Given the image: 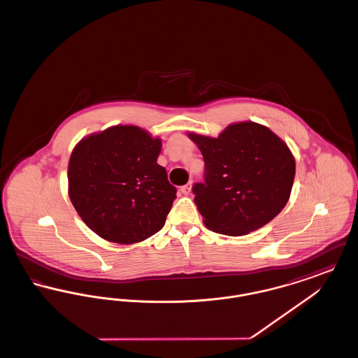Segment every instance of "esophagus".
Listing matches in <instances>:
<instances>
[{
	"label": "esophagus",
	"mask_w": 358,
	"mask_h": 358,
	"mask_svg": "<svg viewBox=\"0 0 358 358\" xmlns=\"http://www.w3.org/2000/svg\"><path fill=\"white\" fill-rule=\"evenodd\" d=\"M190 190H192V184H190V182H187V185L181 187V192H182L184 194H189Z\"/></svg>",
	"instance_id": "34e87169"
}]
</instances>
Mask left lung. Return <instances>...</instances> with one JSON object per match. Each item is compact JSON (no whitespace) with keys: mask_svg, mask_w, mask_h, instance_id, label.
<instances>
[{"mask_svg":"<svg viewBox=\"0 0 358 358\" xmlns=\"http://www.w3.org/2000/svg\"><path fill=\"white\" fill-rule=\"evenodd\" d=\"M187 136L204 157V182L192 190L206 228L243 236L271 222L287 204L295 159L268 127L238 122L217 138Z\"/></svg>","mask_w":358,"mask_h":358,"instance_id":"8db88e82","label":"left lung"}]
</instances>
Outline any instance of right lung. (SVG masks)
<instances>
[{"label": "right lung", "instance_id": "add662e5", "mask_svg": "<svg viewBox=\"0 0 358 358\" xmlns=\"http://www.w3.org/2000/svg\"><path fill=\"white\" fill-rule=\"evenodd\" d=\"M161 139L138 126H113L83 138L71 154L69 194L98 236L120 244L153 236L177 189L157 164Z\"/></svg>", "mask_w": 358, "mask_h": 358}]
</instances>
